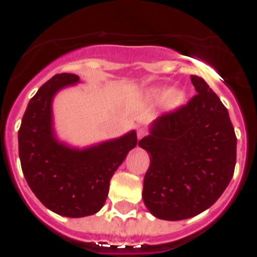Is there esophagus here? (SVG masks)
<instances>
[{
  "mask_svg": "<svg viewBox=\"0 0 257 257\" xmlns=\"http://www.w3.org/2000/svg\"><path fill=\"white\" fill-rule=\"evenodd\" d=\"M147 135V131L145 128H140L137 131V137H138V140H141V138H144L145 136Z\"/></svg>",
  "mask_w": 257,
  "mask_h": 257,
  "instance_id": "1",
  "label": "esophagus"
}]
</instances>
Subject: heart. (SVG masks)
<instances>
[{
    "label": "heart",
    "mask_w": 257,
    "mask_h": 257,
    "mask_svg": "<svg viewBox=\"0 0 257 257\" xmlns=\"http://www.w3.org/2000/svg\"><path fill=\"white\" fill-rule=\"evenodd\" d=\"M166 94H167L166 90L156 91L155 93V95H158V97H163V95H166ZM181 99H182V95L181 93H178V91H172L168 97V102L171 106H176V104H178L180 102H181Z\"/></svg>",
    "instance_id": "obj_1"
}]
</instances>
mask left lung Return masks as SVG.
Returning <instances> with one entry per match:
<instances>
[{
  "mask_svg": "<svg viewBox=\"0 0 257 257\" xmlns=\"http://www.w3.org/2000/svg\"><path fill=\"white\" fill-rule=\"evenodd\" d=\"M185 106L159 116L138 142L150 156L145 206L155 217L178 221L199 215L221 196L234 175L236 137L226 107L199 76Z\"/></svg>",
  "mask_w": 257,
  "mask_h": 257,
  "instance_id": "left-lung-1",
  "label": "left lung"
}]
</instances>
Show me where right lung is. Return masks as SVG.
Listing matches in <instances>:
<instances>
[{
    "instance_id": "1",
    "label": "right lung",
    "mask_w": 257,
    "mask_h": 257,
    "mask_svg": "<svg viewBox=\"0 0 257 257\" xmlns=\"http://www.w3.org/2000/svg\"><path fill=\"white\" fill-rule=\"evenodd\" d=\"M79 80L73 73L53 76L31 98L18 132L27 184L46 208L66 217L94 215L103 207L111 177L137 145L135 131L82 150L58 141L51 102L58 90Z\"/></svg>"
}]
</instances>
